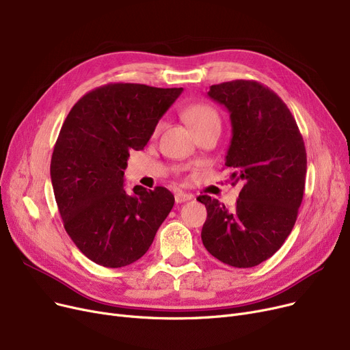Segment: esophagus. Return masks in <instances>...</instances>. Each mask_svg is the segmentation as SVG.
<instances>
[{
  "label": "esophagus",
  "mask_w": 350,
  "mask_h": 350,
  "mask_svg": "<svg viewBox=\"0 0 350 350\" xmlns=\"http://www.w3.org/2000/svg\"><path fill=\"white\" fill-rule=\"evenodd\" d=\"M176 198V203H185V201H189L193 198V196L190 193H185V191H177L174 194Z\"/></svg>",
  "instance_id": "34e87169"
}]
</instances>
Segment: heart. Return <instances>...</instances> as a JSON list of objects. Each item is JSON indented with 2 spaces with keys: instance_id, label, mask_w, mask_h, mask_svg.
<instances>
[{
  "instance_id": "b5f03b06",
  "label": "heart",
  "mask_w": 350,
  "mask_h": 350,
  "mask_svg": "<svg viewBox=\"0 0 350 350\" xmlns=\"http://www.w3.org/2000/svg\"><path fill=\"white\" fill-rule=\"evenodd\" d=\"M185 118L187 119V122L193 126V129L196 131V129H200L203 127L208 123H213V122H218V116L215 113V110L208 106V105H193L190 107H187L185 110ZM161 127V123L157 124L156 127V132L159 131V129Z\"/></svg>"
}]
</instances>
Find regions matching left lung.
Instances as JSON below:
<instances>
[{
	"label": "left lung",
	"mask_w": 350,
	"mask_h": 350,
	"mask_svg": "<svg viewBox=\"0 0 350 350\" xmlns=\"http://www.w3.org/2000/svg\"><path fill=\"white\" fill-rule=\"evenodd\" d=\"M208 96L230 112L226 167L232 185L243 189L234 208L197 197L207 208L201 240L221 262L251 268L271 258L295 226L305 190V143L288 106L260 82L213 85Z\"/></svg>",
	"instance_id": "left-lung-1"
}]
</instances>
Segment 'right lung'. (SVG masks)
<instances>
[{
    "mask_svg": "<svg viewBox=\"0 0 350 350\" xmlns=\"http://www.w3.org/2000/svg\"><path fill=\"white\" fill-rule=\"evenodd\" d=\"M183 88L107 83L68 113L51 159L64 227L79 251L106 268L137 261L174 206L165 187L124 190L129 152L142 150Z\"/></svg>",
    "mask_w": 350,
    "mask_h": 350,
    "instance_id": "add662e5",
    "label": "right lung"
}]
</instances>
